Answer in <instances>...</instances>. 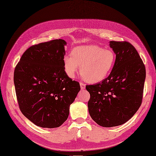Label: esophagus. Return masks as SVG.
<instances>
[{"label": "esophagus", "instance_id": "1", "mask_svg": "<svg viewBox=\"0 0 156 156\" xmlns=\"http://www.w3.org/2000/svg\"><path fill=\"white\" fill-rule=\"evenodd\" d=\"M80 87H81V90H84L86 88V85L84 84V83H83L82 82H80Z\"/></svg>", "mask_w": 156, "mask_h": 156}]
</instances>
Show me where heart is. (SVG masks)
<instances>
[{
  "instance_id": "1",
  "label": "heart",
  "mask_w": 156,
  "mask_h": 156,
  "mask_svg": "<svg viewBox=\"0 0 156 156\" xmlns=\"http://www.w3.org/2000/svg\"><path fill=\"white\" fill-rule=\"evenodd\" d=\"M116 59L113 51L98 45H87L75 47L71 55H66L63 61L66 73L70 78L74 77L79 65L83 79L87 82L95 83L108 76Z\"/></svg>"
}]
</instances>
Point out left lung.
Here are the masks:
<instances>
[{
	"mask_svg": "<svg viewBox=\"0 0 156 156\" xmlns=\"http://www.w3.org/2000/svg\"><path fill=\"white\" fill-rule=\"evenodd\" d=\"M116 62L107 78L87 85L90 116L103 127L121 125L133 117L140 107L146 69L134 47L127 41H110Z\"/></svg>",
	"mask_w": 156,
	"mask_h": 156,
	"instance_id": "obj_1",
	"label": "left lung"
}]
</instances>
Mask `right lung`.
<instances>
[{"label": "right lung", "mask_w": 156, "mask_h": 156, "mask_svg": "<svg viewBox=\"0 0 156 156\" xmlns=\"http://www.w3.org/2000/svg\"><path fill=\"white\" fill-rule=\"evenodd\" d=\"M66 44L59 39L31 46L15 68L14 83L20 109L40 127L62 125L80 90V83L65 70Z\"/></svg>", "instance_id": "add662e5"}]
</instances>
